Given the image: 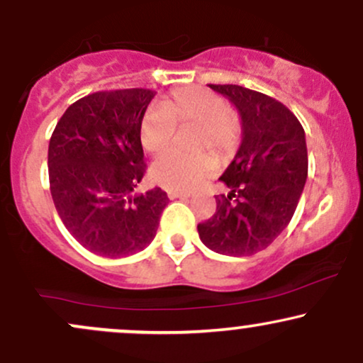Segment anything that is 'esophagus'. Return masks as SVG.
<instances>
[{
  "instance_id": "1",
  "label": "esophagus",
  "mask_w": 363,
  "mask_h": 363,
  "mask_svg": "<svg viewBox=\"0 0 363 363\" xmlns=\"http://www.w3.org/2000/svg\"><path fill=\"white\" fill-rule=\"evenodd\" d=\"M167 196L170 199H187V198H191V194L189 193H179V191H169L167 193Z\"/></svg>"
}]
</instances>
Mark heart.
<instances>
[{
    "mask_svg": "<svg viewBox=\"0 0 363 363\" xmlns=\"http://www.w3.org/2000/svg\"><path fill=\"white\" fill-rule=\"evenodd\" d=\"M196 126L199 135L196 147L228 155L240 138L239 119L228 111V104L215 91L201 86H182L148 111L140 123V143L150 155H158L170 147L176 128ZM216 160L211 155L184 157L164 153L150 167L155 184L170 191H191L213 176Z\"/></svg>",
    "mask_w": 363,
    "mask_h": 363,
    "instance_id": "obj_1",
    "label": "heart"
}]
</instances>
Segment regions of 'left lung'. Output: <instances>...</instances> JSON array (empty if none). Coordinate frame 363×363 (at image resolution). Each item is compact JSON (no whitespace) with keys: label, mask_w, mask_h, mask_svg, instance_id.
I'll list each match as a JSON object with an SVG mask.
<instances>
[{"label":"left lung","mask_w":363,"mask_h":363,"mask_svg":"<svg viewBox=\"0 0 363 363\" xmlns=\"http://www.w3.org/2000/svg\"><path fill=\"white\" fill-rule=\"evenodd\" d=\"M235 106L242 141L220 181L230 189L198 225L203 244L225 256H252L285 230L307 181L302 124L281 102L239 85H210ZM236 198L234 203L231 199Z\"/></svg>","instance_id":"left-lung-1"}]
</instances>
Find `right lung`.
Returning <instances> with one entry per match:
<instances>
[{
    "instance_id": "obj_1",
    "label": "right lung",
    "mask_w": 363,
    "mask_h": 363,
    "mask_svg": "<svg viewBox=\"0 0 363 363\" xmlns=\"http://www.w3.org/2000/svg\"><path fill=\"white\" fill-rule=\"evenodd\" d=\"M155 91H95L66 109L49 141L57 215L90 252L123 257L155 239L169 198L160 187L131 196L143 179L140 123Z\"/></svg>"
}]
</instances>
